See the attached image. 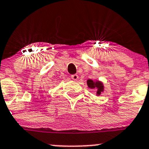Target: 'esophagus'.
Here are the masks:
<instances>
[{
    "label": "esophagus",
    "instance_id": "34e87169",
    "mask_svg": "<svg viewBox=\"0 0 149 149\" xmlns=\"http://www.w3.org/2000/svg\"><path fill=\"white\" fill-rule=\"evenodd\" d=\"M71 78L73 80V81H77L78 78V76L77 74L72 75V76H71Z\"/></svg>",
    "mask_w": 149,
    "mask_h": 149
}]
</instances>
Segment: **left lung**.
I'll use <instances>...</instances> for the list:
<instances>
[{
  "label": "left lung",
  "mask_w": 149,
  "mask_h": 149,
  "mask_svg": "<svg viewBox=\"0 0 149 149\" xmlns=\"http://www.w3.org/2000/svg\"><path fill=\"white\" fill-rule=\"evenodd\" d=\"M88 86L91 89L96 90V95H100L101 93L104 92V85L102 81H97V80L88 79L87 81Z\"/></svg>",
  "instance_id": "1"
}]
</instances>
